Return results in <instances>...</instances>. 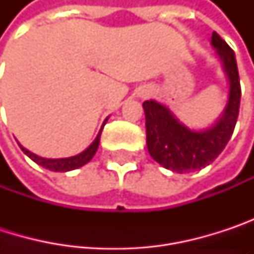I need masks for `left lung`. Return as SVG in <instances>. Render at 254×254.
<instances>
[{"label":"left lung","mask_w":254,"mask_h":254,"mask_svg":"<svg viewBox=\"0 0 254 254\" xmlns=\"http://www.w3.org/2000/svg\"><path fill=\"white\" fill-rule=\"evenodd\" d=\"M212 45L229 83L225 110L212 127L203 130L191 129L179 122L166 106L154 100L142 103L148 153L163 168L177 174L200 171L210 165L228 144L237 124L241 86L235 54L216 32L212 33Z\"/></svg>","instance_id":"left-lung-1"}]
</instances>
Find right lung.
<instances>
[{"instance_id": "add662e5", "label": "right lung", "mask_w": 254, "mask_h": 254, "mask_svg": "<svg viewBox=\"0 0 254 254\" xmlns=\"http://www.w3.org/2000/svg\"><path fill=\"white\" fill-rule=\"evenodd\" d=\"M106 122H107V119L104 121V124ZM104 124H103V127H104ZM101 130H103V127L100 129L97 138L92 141V144L86 150H83L82 153H79L76 156H72V157H64V159H45V157H39V156L30 153L29 150H26L25 147H22V145H20V148L23 150V153H25L27 157H30L35 163H38L39 166H42L45 169H50L53 172H69V171H73V169H77V168L86 165L94 157V154H95V151L98 148V144H100Z\"/></svg>"}]
</instances>
